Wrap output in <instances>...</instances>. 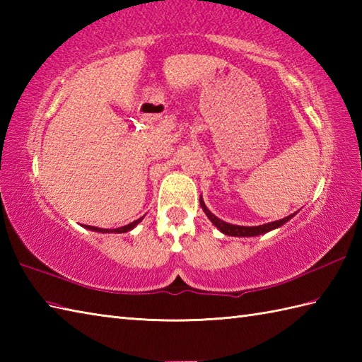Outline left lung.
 <instances>
[{
  "instance_id": "left-lung-1",
  "label": "left lung",
  "mask_w": 362,
  "mask_h": 362,
  "mask_svg": "<svg viewBox=\"0 0 362 362\" xmlns=\"http://www.w3.org/2000/svg\"><path fill=\"white\" fill-rule=\"evenodd\" d=\"M201 206L204 213L209 216V219L213 222L214 227H218L222 233L224 235H228V236H258V235H263V233H267L271 232V230L274 228H279L281 227L283 224H286V222L296 216V213L289 214V216L283 218L280 221H274V222H267V224H263V226H255V227H244V226H235V224H228V222L219 219L218 216H214V214L206 209L205 202L202 201L201 197Z\"/></svg>"
}]
</instances>
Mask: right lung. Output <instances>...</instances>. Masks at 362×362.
Instances as JSON below:
<instances>
[{"label": "right lung", "mask_w": 362, "mask_h": 362, "mask_svg": "<svg viewBox=\"0 0 362 362\" xmlns=\"http://www.w3.org/2000/svg\"><path fill=\"white\" fill-rule=\"evenodd\" d=\"M141 219H143V218L136 219V221H134V222H130V224H127V226H124V227L113 228V230H109V228H99V227H91V226H86V228L93 230V232H99V233H126V232H129V230H132V228L138 224V222H141Z\"/></svg>", "instance_id": "right-lung-1"}]
</instances>
